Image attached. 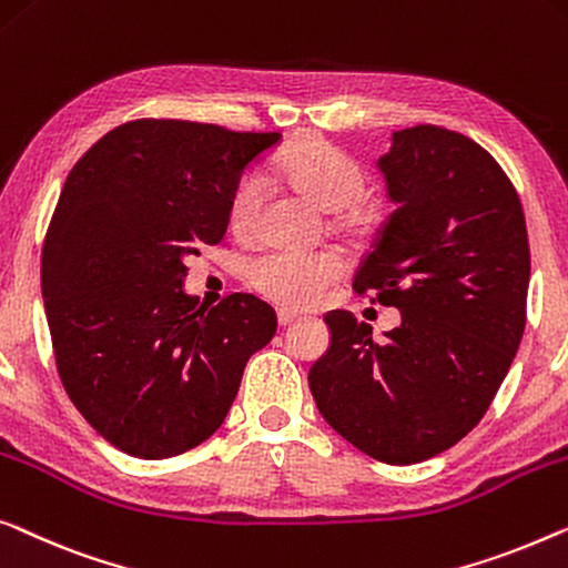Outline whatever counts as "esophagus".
Returning a JSON list of instances; mask_svg holds the SVG:
<instances>
[{
  "label": "esophagus",
  "mask_w": 568,
  "mask_h": 568,
  "mask_svg": "<svg viewBox=\"0 0 568 568\" xmlns=\"http://www.w3.org/2000/svg\"><path fill=\"white\" fill-rule=\"evenodd\" d=\"M276 320H278V327H290L300 320L297 312H290V310H278L276 312Z\"/></svg>",
  "instance_id": "34e87169"
}]
</instances>
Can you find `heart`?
<instances>
[{"instance_id": "b5f03b06", "label": "heart", "mask_w": 568, "mask_h": 568, "mask_svg": "<svg viewBox=\"0 0 568 568\" xmlns=\"http://www.w3.org/2000/svg\"><path fill=\"white\" fill-rule=\"evenodd\" d=\"M274 174L317 210L331 212V225L343 233H368L376 210L364 196L366 171L361 163L323 138L292 145L276 161ZM264 210V182L258 174L237 179L227 200V227L237 237L256 233ZM341 261L331 251H268L251 261L253 290L282 307L300 310L315 302L338 276Z\"/></svg>"}]
</instances>
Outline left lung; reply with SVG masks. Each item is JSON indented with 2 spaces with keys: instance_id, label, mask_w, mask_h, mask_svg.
I'll list each match as a JSON object with an SVG mask.
<instances>
[{
  "instance_id": "obj_1",
  "label": "left lung",
  "mask_w": 568,
  "mask_h": 568,
  "mask_svg": "<svg viewBox=\"0 0 568 568\" xmlns=\"http://www.w3.org/2000/svg\"><path fill=\"white\" fill-rule=\"evenodd\" d=\"M376 166L397 210L353 290L402 320L376 343L351 312H327L331 345L307 379L351 446L417 464L456 446L509 372L525 331L528 230L503 166L454 130H394Z\"/></svg>"
}]
</instances>
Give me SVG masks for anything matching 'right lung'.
<instances>
[{"mask_svg":"<svg viewBox=\"0 0 568 568\" xmlns=\"http://www.w3.org/2000/svg\"><path fill=\"white\" fill-rule=\"evenodd\" d=\"M278 133L135 120L100 138L61 189L43 243L45 317L73 405L114 448L171 458L223 425L243 368L276 333L253 294L215 310L184 292L217 245L243 171Z\"/></svg>","mask_w":568,"mask_h":568,"instance_id":"1","label":"right lung"}]
</instances>
